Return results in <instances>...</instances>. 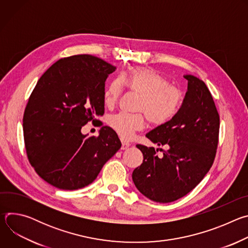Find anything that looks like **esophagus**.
Listing matches in <instances>:
<instances>
[{"label": "esophagus", "mask_w": 248, "mask_h": 248, "mask_svg": "<svg viewBox=\"0 0 248 248\" xmlns=\"http://www.w3.org/2000/svg\"><path fill=\"white\" fill-rule=\"evenodd\" d=\"M129 146H130V143H129V142H126V141L122 140V149H123V150L127 149Z\"/></svg>", "instance_id": "obj_1"}]
</instances>
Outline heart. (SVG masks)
Masks as SVG:
<instances>
[{
	"label": "heart",
	"mask_w": 248,
	"mask_h": 248,
	"mask_svg": "<svg viewBox=\"0 0 248 248\" xmlns=\"http://www.w3.org/2000/svg\"><path fill=\"white\" fill-rule=\"evenodd\" d=\"M124 83L140 96L137 114L120 113L109 119L110 126L123 138L129 139L135 131L142 129L145 117L152 125H162L170 121L179 112L183 101L182 92L170 85L157 70L136 66L127 73L114 78L104 93L106 105L114 106L122 96Z\"/></svg>",
	"instance_id": "heart-1"
}]
</instances>
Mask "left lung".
<instances>
[{
	"label": "left lung",
	"mask_w": 248,
	"mask_h": 248,
	"mask_svg": "<svg viewBox=\"0 0 248 248\" xmlns=\"http://www.w3.org/2000/svg\"><path fill=\"white\" fill-rule=\"evenodd\" d=\"M184 78L187 91L179 112L146 134L168 150H161L163 156L158 157L153 147L136 145L143 162L133 170L132 181L144 196L159 203L190 192L213 165L218 146L220 117L213 97L201 79L191 75Z\"/></svg>",
	"instance_id": "8db88e82"
}]
</instances>
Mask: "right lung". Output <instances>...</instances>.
Masks as SVG:
<instances>
[{
    "label": "right lung",
    "mask_w": 248,
    "mask_h": 248,
    "mask_svg": "<svg viewBox=\"0 0 248 248\" xmlns=\"http://www.w3.org/2000/svg\"><path fill=\"white\" fill-rule=\"evenodd\" d=\"M115 70L97 57L76 55L52 64L33 89L23 115L25 149L35 171L51 186L85 187L121 148L110 126H102L97 137L81 132L104 115L105 81Z\"/></svg>",
    "instance_id": "1"
}]
</instances>
